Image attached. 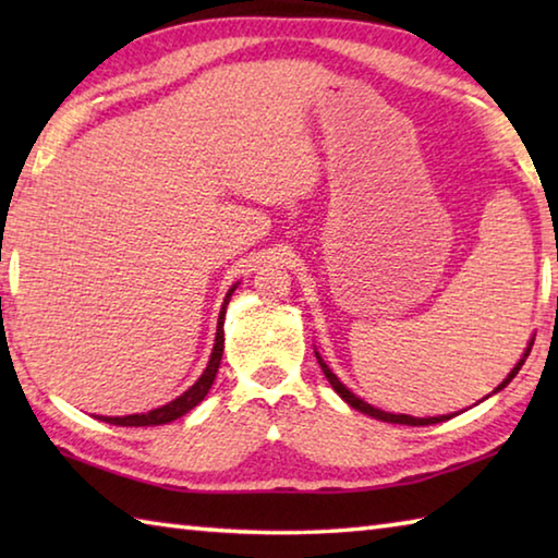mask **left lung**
Masks as SVG:
<instances>
[{
	"label": "left lung",
	"mask_w": 558,
	"mask_h": 558,
	"mask_svg": "<svg viewBox=\"0 0 558 558\" xmlns=\"http://www.w3.org/2000/svg\"><path fill=\"white\" fill-rule=\"evenodd\" d=\"M532 344L534 342H529V347H526V354H524V359L529 356V349H532ZM524 359H519V364L514 366L512 372H509V376L507 379L497 386L495 391H499V389H505V386L514 379L517 376V372L522 369V364H524ZM317 362H319V366H323V372H325V376H327V381L332 384V389L342 396V399L352 405V409H356V411H362V413H366V415H372V418H379V421H386V423H403V426H430V423H442V421H448V418H452V415H438V418H413V415H403V413H386V411H379V409H374V405H369L366 401H362L359 399V396H354L352 391L347 389V386L337 379V376L332 374V369H329V366L323 362V356L317 354Z\"/></svg>",
	"instance_id": "obj_1"
}]
</instances>
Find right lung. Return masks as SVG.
<instances>
[{
    "label": "right lung",
    "instance_id": "add662e5",
    "mask_svg": "<svg viewBox=\"0 0 558 558\" xmlns=\"http://www.w3.org/2000/svg\"><path fill=\"white\" fill-rule=\"evenodd\" d=\"M235 286L229 290V295H226L223 300V307H221V315H219V327H216V342H214V352H211V359L209 364H206L204 374L199 376V381H196L192 389L184 391L179 399H174L172 403L162 405V409H155L149 413H135V415H100L102 421L106 423H112V426H162V423H172L177 418H182L184 413H189L194 409L196 403L204 401V396L209 393L211 384L216 379V372H219V364H221V354H223V315H226V305H229V300L233 295Z\"/></svg>",
    "mask_w": 558,
    "mask_h": 558
}]
</instances>
